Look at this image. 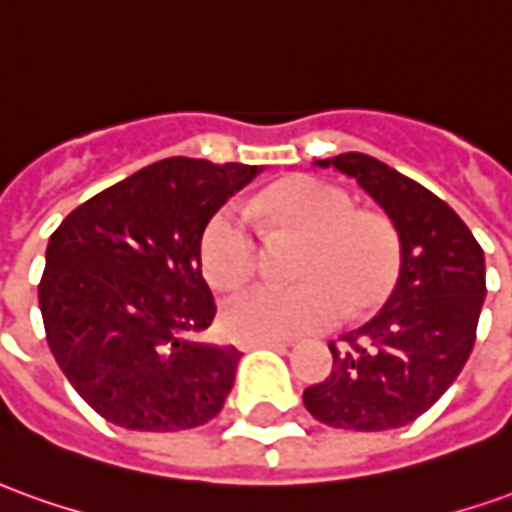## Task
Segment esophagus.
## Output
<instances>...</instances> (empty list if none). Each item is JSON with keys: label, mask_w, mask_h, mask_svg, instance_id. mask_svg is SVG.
Here are the masks:
<instances>
[{"label": "esophagus", "mask_w": 512, "mask_h": 512, "mask_svg": "<svg viewBox=\"0 0 512 512\" xmlns=\"http://www.w3.org/2000/svg\"><path fill=\"white\" fill-rule=\"evenodd\" d=\"M242 348H292L290 340H273V337H262V340H242Z\"/></svg>", "instance_id": "esophagus-1"}]
</instances>
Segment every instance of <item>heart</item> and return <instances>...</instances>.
I'll return each mask as SVG.
<instances>
[{"instance_id": "heart-1", "label": "heart", "mask_w": 512, "mask_h": 512, "mask_svg": "<svg viewBox=\"0 0 512 512\" xmlns=\"http://www.w3.org/2000/svg\"><path fill=\"white\" fill-rule=\"evenodd\" d=\"M253 211L303 236L292 259L295 284H253L222 306V323L239 340H287L320 329L340 315H357L390 292L401 264L396 228L379 214L357 211L354 197L309 175L264 189ZM259 256L250 211L228 200L200 236V262L214 287H236Z\"/></svg>"}]
</instances>
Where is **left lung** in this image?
I'll return each instance as SVG.
<instances>
[{"label": "left lung", "mask_w": 512, "mask_h": 512, "mask_svg": "<svg viewBox=\"0 0 512 512\" xmlns=\"http://www.w3.org/2000/svg\"><path fill=\"white\" fill-rule=\"evenodd\" d=\"M368 192L401 245L396 287L365 326L329 343L331 373L303 390L320 424L384 432L412 424L438 401L471 357L485 301V253L454 211L365 153L315 161Z\"/></svg>", "instance_id": "left-lung-1"}]
</instances>
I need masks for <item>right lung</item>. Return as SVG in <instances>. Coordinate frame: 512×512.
<instances>
[{"instance_id":"obj_1","label":"right lung","mask_w":512,"mask_h":512,"mask_svg":"<svg viewBox=\"0 0 512 512\" xmlns=\"http://www.w3.org/2000/svg\"><path fill=\"white\" fill-rule=\"evenodd\" d=\"M256 175L250 164L164 158L102 189L49 236L38 284L49 351L105 421L181 432L222 410L242 354L200 340L217 312L200 236Z\"/></svg>"}]
</instances>
